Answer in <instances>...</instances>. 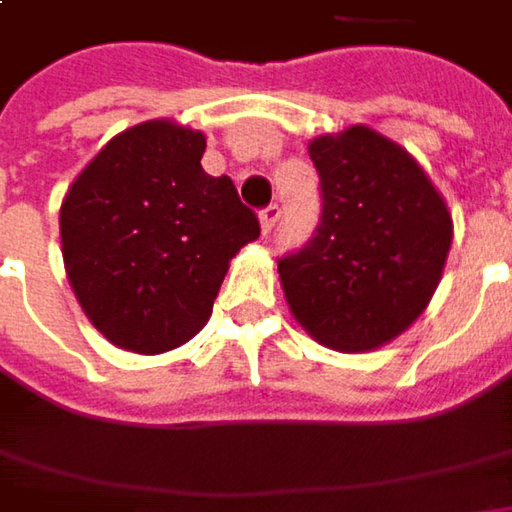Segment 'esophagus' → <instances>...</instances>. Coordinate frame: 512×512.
I'll use <instances>...</instances> for the list:
<instances>
[{"instance_id":"obj_1","label":"esophagus","mask_w":512,"mask_h":512,"mask_svg":"<svg viewBox=\"0 0 512 512\" xmlns=\"http://www.w3.org/2000/svg\"><path fill=\"white\" fill-rule=\"evenodd\" d=\"M279 216H282V207L276 205V202H273V205H267L265 210L259 213V222H262V230H265V233H270V230L276 227V222H279Z\"/></svg>"}]
</instances>
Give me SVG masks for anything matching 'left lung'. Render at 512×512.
<instances>
[{"label": "left lung", "instance_id": "left-lung-1", "mask_svg": "<svg viewBox=\"0 0 512 512\" xmlns=\"http://www.w3.org/2000/svg\"><path fill=\"white\" fill-rule=\"evenodd\" d=\"M310 159L322 216L310 242L279 259L287 305L325 347L373 350L427 307L453 222L416 159L376 130L319 136Z\"/></svg>", "mask_w": 512, "mask_h": 512}]
</instances>
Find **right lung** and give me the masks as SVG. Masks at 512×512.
I'll use <instances>...</instances> for the list:
<instances>
[{"label": "right lung", "mask_w": 512, "mask_h": 512, "mask_svg": "<svg viewBox=\"0 0 512 512\" xmlns=\"http://www.w3.org/2000/svg\"><path fill=\"white\" fill-rule=\"evenodd\" d=\"M202 153L199 130L136 125L93 156L62 202L70 287L116 347L165 353L193 339L227 262L262 233L230 176L202 170Z\"/></svg>", "instance_id": "1"}]
</instances>
